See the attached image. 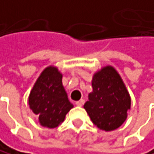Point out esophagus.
Segmentation results:
<instances>
[{"label":"esophagus","mask_w":154,"mask_h":154,"mask_svg":"<svg viewBox=\"0 0 154 154\" xmlns=\"http://www.w3.org/2000/svg\"><path fill=\"white\" fill-rule=\"evenodd\" d=\"M84 103H85V100H78V102H76L75 103V104L77 105V106H83L84 105Z\"/></svg>","instance_id":"1"}]
</instances>
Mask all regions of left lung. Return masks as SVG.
<instances>
[{
  "label": "left lung",
  "mask_w": 154,
  "mask_h": 154,
  "mask_svg": "<svg viewBox=\"0 0 154 154\" xmlns=\"http://www.w3.org/2000/svg\"><path fill=\"white\" fill-rule=\"evenodd\" d=\"M92 88L84 108L100 130H116L131 108V97L120 75L111 66L103 67L93 75Z\"/></svg>",
  "instance_id": "left-lung-1"
}]
</instances>
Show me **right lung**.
<instances>
[{"label":"right lung","mask_w":154,"mask_h":154,"mask_svg":"<svg viewBox=\"0 0 154 154\" xmlns=\"http://www.w3.org/2000/svg\"><path fill=\"white\" fill-rule=\"evenodd\" d=\"M62 77L56 67H47L30 92L29 106L43 127L51 129L59 126L73 107L63 86Z\"/></svg>","instance_id":"add662e5"}]
</instances>
